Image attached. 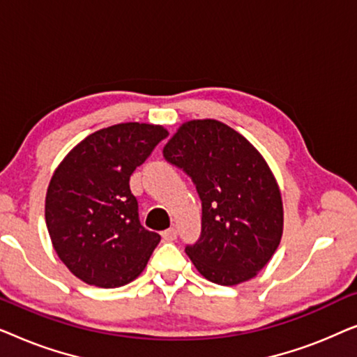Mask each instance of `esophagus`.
<instances>
[{
	"instance_id": "obj_1",
	"label": "esophagus",
	"mask_w": 357,
	"mask_h": 357,
	"mask_svg": "<svg viewBox=\"0 0 357 357\" xmlns=\"http://www.w3.org/2000/svg\"><path fill=\"white\" fill-rule=\"evenodd\" d=\"M162 238H164L165 242H174L175 238H177V231H175L174 227L167 229V231L162 232Z\"/></svg>"
}]
</instances>
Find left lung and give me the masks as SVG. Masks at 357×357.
I'll return each instance as SVG.
<instances>
[{
  "instance_id": "1",
  "label": "left lung",
  "mask_w": 357,
  "mask_h": 357,
  "mask_svg": "<svg viewBox=\"0 0 357 357\" xmlns=\"http://www.w3.org/2000/svg\"><path fill=\"white\" fill-rule=\"evenodd\" d=\"M162 153L202 198V237L185 248L199 275L221 286L255 278L284 227L280 185L260 151L222 121L203 119L180 125Z\"/></svg>"
}]
</instances>
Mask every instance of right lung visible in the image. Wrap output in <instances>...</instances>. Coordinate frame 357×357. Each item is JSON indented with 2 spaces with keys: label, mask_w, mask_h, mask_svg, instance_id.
<instances>
[{
  "label": "right lung",
  "mask_w": 357,
  "mask_h": 357,
  "mask_svg": "<svg viewBox=\"0 0 357 357\" xmlns=\"http://www.w3.org/2000/svg\"><path fill=\"white\" fill-rule=\"evenodd\" d=\"M167 135L162 125L138 121L107 126L79 141L53 172L48 234L58 258L86 284H128L160 242L139 224L130 177Z\"/></svg>",
  "instance_id": "1"
}]
</instances>
